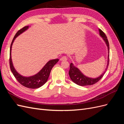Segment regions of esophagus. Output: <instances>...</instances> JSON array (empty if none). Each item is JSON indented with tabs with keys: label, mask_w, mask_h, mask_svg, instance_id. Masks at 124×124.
I'll use <instances>...</instances> for the list:
<instances>
[{
	"label": "esophagus",
	"mask_w": 124,
	"mask_h": 124,
	"mask_svg": "<svg viewBox=\"0 0 124 124\" xmlns=\"http://www.w3.org/2000/svg\"><path fill=\"white\" fill-rule=\"evenodd\" d=\"M67 59V57H65V56H63V57H62V58H61V59H60V61H66V60Z\"/></svg>",
	"instance_id": "obj_1"
}]
</instances>
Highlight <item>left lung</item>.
Wrapping results in <instances>:
<instances>
[{"mask_svg":"<svg viewBox=\"0 0 124 124\" xmlns=\"http://www.w3.org/2000/svg\"><path fill=\"white\" fill-rule=\"evenodd\" d=\"M99 31L100 33V36L101 37H102L103 40L105 41V42H106L108 46V59L107 68L104 71V72L101 74L100 77L97 78H91L84 76V75L81 72L79 69L75 67L72 63H71L70 65V70L69 71V76L70 77L71 80H72L74 83L80 86L92 85L96 83L97 82H98L100 80H101V78H102L108 69V63H109V43H108V41L106 34H105L101 29H99Z\"/></svg>","mask_w":124,"mask_h":124,"instance_id":"8db88e82","label":"left lung"}]
</instances>
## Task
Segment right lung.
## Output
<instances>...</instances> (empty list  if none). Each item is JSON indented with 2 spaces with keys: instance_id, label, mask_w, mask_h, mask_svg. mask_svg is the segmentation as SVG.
Masks as SVG:
<instances>
[{
  "instance_id": "1",
  "label": "right lung",
  "mask_w": 124,
  "mask_h": 124,
  "mask_svg": "<svg viewBox=\"0 0 124 124\" xmlns=\"http://www.w3.org/2000/svg\"><path fill=\"white\" fill-rule=\"evenodd\" d=\"M28 26H25L23 28L20 29L19 31L16 32V35L14 37L10 46L9 59L10 67L11 71H12L14 77L16 78L17 81L19 82L21 85L29 88L35 89L41 87V86H42L46 83L48 80V77H49L52 68H53L54 66L58 62L59 59H52L50 61H48L46 63V65L43 67V68L41 69L38 73L33 76H31L29 77H25L21 76L19 73H17V71L14 68L12 62V59H11V48H12V44L14 42V40L16 39V38L18 36H19L22 33H23L24 31H26V30L28 28Z\"/></svg>"
}]
</instances>
